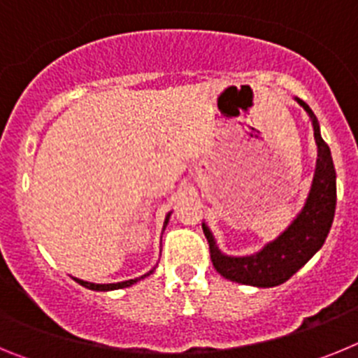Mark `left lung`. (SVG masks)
<instances>
[{
  "label": "left lung",
  "instance_id": "8db88e82",
  "mask_svg": "<svg viewBox=\"0 0 358 358\" xmlns=\"http://www.w3.org/2000/svg\"><path fill=\"white\" fill-rule=\"evenodd\" d=\"M297 103L312 118L314 138L317 143V164H315L314 181L305 208L274 242L267 243L256 255L238 256V258L226 256L218 251L211 231L208 229L206 224H202V231L210 243V256L215 271L226 280L252 287L281 285L290 280L322 248L330 233L335 202H337L335 169L330 147L321 138L319 122L312 109L299 98Z\"/></svg>",
  "mask_w": 358,
  "mask_h": 358
}]
</instances>
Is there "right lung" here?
Segmentation results:
<instances>
[{"label": "right lung", "instance_id": "add662e5", "mask_svg": "<svg viewBox=\"0 0 358 358\" xmlns=\"http://www.w3.org/2000/svg\"><path fill=\"white\" fill-rule=\"evenodd\" d=\"M169 217H166L164 224H169ZM148 274H152V271L150 273L143 274L141 278H134V280H127V281H120V283H107V285H100V283H90V281H82V280H77V278H75V280H77V283H80L82 287H85V289H90V290H116V289H125V287L134 285L136 281L143 280V278H147Z\"/></svg>", "mask_w": 358, "mask_h": 358}]
</instances>
